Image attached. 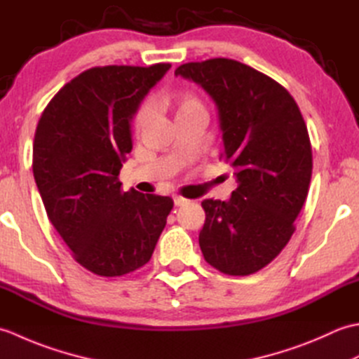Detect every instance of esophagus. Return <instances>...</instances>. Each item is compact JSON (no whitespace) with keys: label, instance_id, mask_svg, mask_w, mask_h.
<instances>
[{"label":"esophagus","instance_id":"esophagus-1","mask_svg":"<svg viewBox=\"0 0 359 359\" xmlns=\"http://www.w3.org/2000/svg\"><path fill=\"white\" fill-rule=\"evenodd\" d=\"M172 201H174L175 207H182V205H185V203L188 202V201L185 199V197H182V196H174Z\"/></svg>","mask_w":359,"mask_h":359}]
</instances>
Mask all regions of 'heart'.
<instances>
[{
    "instance_id": "heart-1",
    "label": "heart",
    "mask_w": 359,
    "mask_h": 359,
    "mask_svg": "<svg viewBox=\"0 0 359 359\" xmlns=\"http://www.w3.org/2000/svg\"><path fill=\"white\" fill-rule=\"evenodd\" d=\"M170 106L174 112L175 120L187 117V116H189V114H194V112H205L203 104L199 98L191 95V94H187V93H179V94L171 95ZM149 117H151V106L148 103H144L140 106L134 117V129L137 133H140L144 128H147Z\"/></svg>"
}]
</instances>
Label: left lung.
Here are the masks:
<instances>
[{"mask_svg":"<svg viewBox=\"0 0 359 359\" xmlns=\"http://www.w3.org/2000/svg\"><path fill=\"white\" fill-rule=\"evenodd\" d=\"M174 74L216 103L220 160L238 180L226 202H202L203 257L225 274H253L287 245L307 199L313 158L306 121L284 86L236 60L185 63Z\"/></svg>","mask_w":359,"mask_h":359,"instance_id":"8db88e82","label":"left lung"}]
</instances>
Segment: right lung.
<instances>
[{"label":"right lung","mask_w":359,"mask_h":359,"mask_svg":"<svg viewBox=\"0 0 359 359\" xmlns=\"http://www.w3.org/2000/svg\"><path fill=\"white\" fill-rule=\"evenodd\" d=\"M170 63L93 67L43 111L32 170L48 217L81 266L123 276L147 264L172 210L166 196L121 191L131 120Z\"/></svg>","instance_id":"obj_1"}]
</instances>
